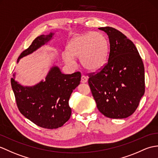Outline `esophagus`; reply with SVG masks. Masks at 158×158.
Segmentation results:
<instances>
[{"label": "esophagus", "mask_w": 158, "mask_h": 158, "mask_svg": "<svg viewBox=\"0 0 158 158\" xmlns=\"http://www.w3.org/2000/svg\"><path fill=\"white\" fill-rule=\"evenodd\" d=\"M87 81V77L85 75H82L81 77V83H86Z\"/></svg>", "instance_id": "34e87169"}]
</instances>
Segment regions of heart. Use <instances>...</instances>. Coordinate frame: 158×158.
<instances>
[{
	"mask_svg": "<svg viewBox=\"0 0 158 158\" xmlns=\"http://www.w3.org/2000/svg\"><path fill=\"white\" fill-rule=\"evenodd\" d=\"M108 52V42L103 34L99 32H87L73 38L67 46L64 62L75 64L73 58L80 59L83 68L90 71L102 69L106 62Z\"/></svg>",
	"mask_w": 158,
	"mask_h": 158,
	"instance_id": "obj_1",
	"label": "heart"
}]
</instances>
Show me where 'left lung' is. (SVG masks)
Wrapping results in <instances>:
<instances>
[{"label": "left lung", "mask_w": 158, "mask_h": 158, "mask_svg": "<svg viewBox=\"0 0 158 158\" xmlns=\"http://www.w3.org/2000/svg\"><path fill=\"white\" fill-rule=\"evenodd\" d=\"M108 35V62L88 74L97 108L110 118H125L135 112L145 93L144 65L133 42L111 27H100Z\"/></svg>", "instance_id": "1"}]
</instances>
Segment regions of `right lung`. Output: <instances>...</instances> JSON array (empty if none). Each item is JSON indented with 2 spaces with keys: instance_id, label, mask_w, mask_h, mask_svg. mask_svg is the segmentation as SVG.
I'll use <instances>...</instances> for the list:
<instances>
[{
  "instance_id": "1",
  "label": "right lung",
  "mask_w": 158,
  "mask_h": 158,
  "mask_svg": "<svg viewBox=\"0 0 158 158\" xmlns=\"http://www.w3.org/2000/svg\"><path fill=\"white\" fill-rule=\"evenodd\" d=\"M53 34L38 36L18 58L31 54L48 41ZM81 73L64 75L56 67L52 68L45 81L34 87H23L11 79V87L19 112L40 127L57 129L67 122L71 115L69 100L81 81Z\"/></svg>"
}]
</instances>
